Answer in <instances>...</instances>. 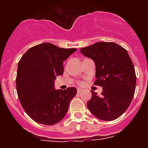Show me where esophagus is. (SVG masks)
I'll list each match as a JSON object with an SVG mask.
<instances>
[{
  "instance_id": "obj_1",
  "label": "esophagus",
  "mask_w": 148,
  "mask_h": 148,
  "mask_svg": "<svg viewBox=\"0 0 148 148\" xmlns=\"http://www.w3.org/2000/svg\"><path fill=\"white\" fill-rule=\"evenodd\" d=\"M82 92V89H78V90H77V92H78V94H80Z\"/></svg>"
}]
</instances>
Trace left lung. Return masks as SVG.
Returning a JSON list of instances; mask_svg holds the SVG:
<instances>
[{"label":"left lung","instance_id":"left-lung-1","mask_svg":"<svg viewBox=\"0 0 148 148\" xmlns=\"http://www.w3.org/2000/svg\"><path fill=\"white\" fill-rule=\"evenodd\" d=\"M80 49L82 55L93 60L96 66L93 84L103 89L101 96L91 91L87 108L99 119H116L130 106L136 84L135 69L127 51L113 42H97Z\"/></svg>","mask_w":148,"mask_h":148}]
</instances>
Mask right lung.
I'll return each mask as SVG.
<instances>
[{
  "instance_id": "obj_1",
  "label": "right lung",
  "mask_w": 148,
  "mask_h": 148,
  "mask_svg": "<svg viewBox=\"0 0 148 148\" xmlns=\"http://www.w3.org/2000/svg\"><path fill=\"white\" fill-rule=\"evenodd\" d=\"M76 51L50 43L32 47L18 62L16 89L22 108L35 122L53 125L66 115L75 87L55 90L56 76L64 73L63 61Z\"/></svg>"
}]
</instances>
